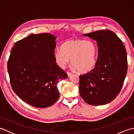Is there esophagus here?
Here are the masks:
<instances>
[{"label": "esophagus", "instance_id": "obj_1", "mask_svg": "<svg viewBox=\"0 0 134 134\" xmlns=\"http://www.w3.org/2000/svg\"><path fill=\"white\" fill-rule=\"evenodd\" d=\"M67 75H68V76H71L72 75V74L71 73V72H67Z\"/></svg>", "mask_w": 134, "mask_h": 134}]
</instances>
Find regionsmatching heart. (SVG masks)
<instances>
[{"label":"heart","instance_id":"obj_1","mask_svg":"<svg viewBox=\"0 0 134 134\" xmlns=\"http://www.w3.org/2000/svg\"><path fill=\"white\" fill-rule=\"evenodd\" d=\"M98 55V47L94 42L85 40L65 41L60 49H56L54 56L56 62L64 67L69 62L78 72L86 73L94 68Z\"/></svg>","mask_w":134,"mask_h":134}]
</instances>
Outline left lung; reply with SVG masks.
Wrapping results in <instances>:
<instances>
[{
	"mask_svg": "<svg viewBox=\"0 0 134 134\" xmlns=\"http://www.w3.org/2000/svg\"><path fill=\"white\" fill-rule=\"evenodd\" d=\"M83 36L97 41L98 53L95 67L79 76V93L88 104H107L118 96L126 78L128 69L126 48L110 30L95 31Z\"/></svg>",
	"mask_w": 134,
	"mask_h": 134,
	"instance_id": "obj_1",
	"label": "left lung"
}]
</instances>
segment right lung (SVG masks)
<instances>
[{
    "mask_svg": "<svg viewBox=\"0 0 134 134\" xmlns=\"http://www.w3.org/2000/svg\"><path fill=\"white\" fill-rule=\"evenodd\" d=\"M56 38L32 34L15 42L7 63L11 86L16 94L37 108L52 105L59 97L56 85L67 75L56 63Z\"/></svg>",
    "mask_w": 134,
    "mask_h": 134,
    "instance_id": "right-lung-1",
    "label": "right lung"
}]
</instances>
